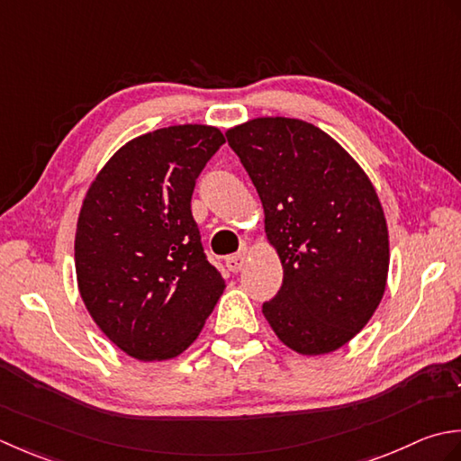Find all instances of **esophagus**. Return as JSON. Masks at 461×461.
Instances as JSON below:
<instances>
[{
	"mask_svg": "<svg viewBox=\"0 0 461 461\" xmlns=\"http://www.w3.org/2000/svg\"><path fill=\"white\" fill-rule=\"evenodd\" d=\"M247 265V252L240 250V252H234V255L227 257V268L230 272H240Z\"/></svg>",
	"mask_w": 461,
	"mask_h": 461,
	"instance_id": "1",
	"label": "esophagus"
}]
</instances>
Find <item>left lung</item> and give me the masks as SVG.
I'll list each match as a JSON object with an SVG mask.
<instances>
[{
	"label": "left lung",
	"instance_id": "1",
	"mask_svg": "<svg viewBox=\"0 0 461 461\" xmlns=\"http://www.w3.org/2000/svg\"><path fill=\"white\" fill-rule=\"evenodd\" d=\"M227 139L257 186L285 270L262 314L298 354L342 348L368 324L388 280V224L372 181L306 121L257 117Z\"/></svg>",
	"mask_w": 461,
	"mask_h": 461
}]
</instances>
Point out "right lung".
I'll return each mask as SVG.
<instances>
[{"label": "right lung", "instance_id": "right-lung-1", "mask_svg": "<svg viewBox=\"0 0 461 461\" xmlns=\"http://www.w3.org/2000/svg\"><path fill=\"white\" fill-rule=\"evenodd\" d=\"M222 143L217 127L193 123L135 137L83 199L75 230L79 294L131 358L183 354L222 294L191 212L196 176Z\"/></svg>", "mask_w": 461, "mask_h": 461}]
</instances>
